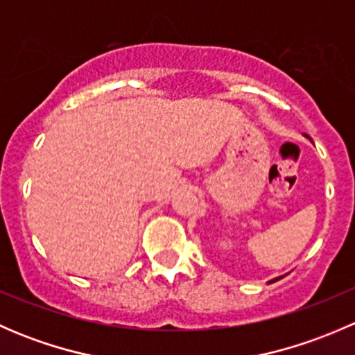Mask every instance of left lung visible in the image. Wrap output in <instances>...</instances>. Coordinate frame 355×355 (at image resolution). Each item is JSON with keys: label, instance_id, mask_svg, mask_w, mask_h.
I'll return each mask as SVG.
<instances>
[{"label": "left lung", "instance_id": "obj_1", "mask_svg": "<svg viewBox=\"0 0 355 355\" xmlns=\"http://www.w3.org/2000/svg\"><path fill=\"white\" fill-rule=\"evenodd\" d=\"M280 278H284V277H278V278H273V280L270 282V284H273V282H277V280H280Z\"/></svg>", "mask_w": 355, "mask_h": 355}]
</instances>
